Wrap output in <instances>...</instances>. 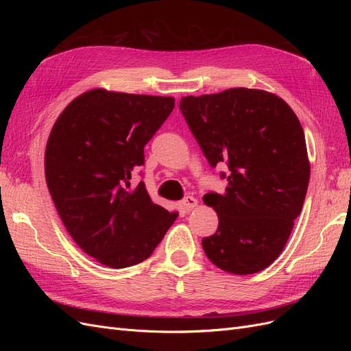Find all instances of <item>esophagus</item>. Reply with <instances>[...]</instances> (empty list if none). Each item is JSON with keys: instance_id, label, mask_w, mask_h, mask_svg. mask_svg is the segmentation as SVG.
<instances>
[{"instance_id": "obj_1", "label": "esophagus", "mask_w": 351, "mask_h": 351, "mask_svg": "<svg viewBox=\"0 0 351 351\" xmlns=\"http://www.w3.org/2000/svg\"><path fill=\"white\" fill-rule=\"evenodd\" d=\"M182 206H183V209H184V210H187V212L193 210V209L197 206V199H196V197H193V196H187V197H184V199H183V202H182Z\"/></svg>"}]
</instances>
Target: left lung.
I'll list each match as a JSON object with an SVG mask.
<instances>
[{"label":"left lung","instance_id":"obj_1","mask_svg":"<svg viewBox=\"0 0 351 351\" xmlns=\"http://www.w3.org/2000/svg\"><path fill=\"white\" fill-rule=\"evenodd\" d=\"M180 110L209 164L230 169L226 192L204 196L219 219L215 234L202 240L208 259L236 275L268 268L285 247L309 186L299 119L277 95L247 88L184 97Z\"/></svg>","mask_w":351,"mask_h":351}]
</instances>
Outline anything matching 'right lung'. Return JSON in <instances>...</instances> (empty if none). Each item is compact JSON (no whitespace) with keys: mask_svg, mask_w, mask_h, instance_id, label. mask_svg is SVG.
<instances>
[{"mask_svg":"<svg viewBox=\"0 0 351 351\" xmlns=\"http://www.w3.org/2000/svg\"><path fill=\"white\" fill-rule=\"evenodd\" d=\"M173 97L92 89L64 108L49 133L45 178L71 239L110 268L147 259L178 212L154 204L132 174L174 110Z\"/></svg>","mask_w":351,"mask_h":351,"instance_id":"obj_1","label":"right lung"}]
</instances>
